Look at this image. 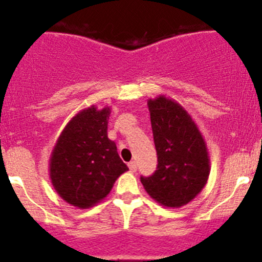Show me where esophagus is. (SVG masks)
Instances as JSON below:
<instances>
[{
	"instance_id": "1",
	"label": "esophagus",
	"mask_w": 262,
	"mask_h": 262,
	"mask_svg": "<svg viewBox=\"0 0 262 262\" xmlns=\"http://www.w3.org/2000/svg\"><path fill=\"white\" fill-rule=\"evenodd\" d=\"M128 166H129V170H130L132 172H136V170H137L136 161H130V162L128 163Z\"/></svg>"
}]
</instances>
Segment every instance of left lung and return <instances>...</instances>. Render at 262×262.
<instances>
[{
    "mask_svg": "<svg viewBox=\"0 0 262 262\" xmlns=\"http://www.w3.org/2000/svg\"><path fill=\"white\" fill-rule=\"evenodd\" d=\"M157 170L141 182L152 199L167 208H180L207 185L210 160L207 144L191 115L173 99L160 95L147 102Z\"/></svg>",
    "mask_w": 262,
    "mask_h": 262,
    "instance_id": "left-lung-1",
    "label": "left lung"
}]
</instances>
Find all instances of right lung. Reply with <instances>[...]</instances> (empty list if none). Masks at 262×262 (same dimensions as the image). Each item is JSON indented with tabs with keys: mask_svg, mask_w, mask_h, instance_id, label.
<instances>
[{
	"mask_svg": "<svg viewBox=\"0 0 262 262\" xmlns=\"http://www.w3.org/2000/svg\"><path fill=\"white\" fill-rule=\"evenodd\" d=\"M110 106L81 110L58 137L49 160V176L60 198L86 209L112 191L116 179L128 171L115 142L107 138Z\"/></svg>",
	"mask_w": 262,
	"mask_h": 262,
	"instance_id": "1",
	"label": "right lung"
}]
</instances>
